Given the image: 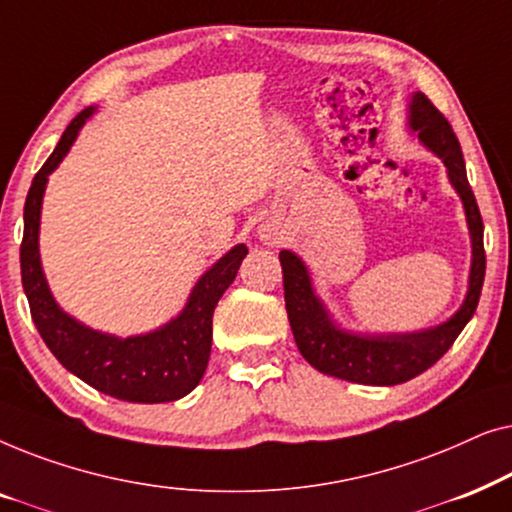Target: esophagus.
<instances>
[{
  "instance_id": "34e87169",
  "label": "esophagus",
  "mask_w": 512,
  "mask_h": 512,
  "mask_svg": "<svg viewBox=\"0 0 512 512\" xmlns=\"http://www.w3.org/2000/svg\"><path fill=\"white\" fill-rule=\"evenodd\" d=\"M258 240H261L263 244H268V247H275L277 244V230L275 228H270V226H261L258 228Z\"/></svg>"
}]
</instances>
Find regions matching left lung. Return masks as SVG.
Segmentation results:
<instances>
[{"instance_id": "left-lung-1", "label": "left lung", "mask_w": 512, "mask_h": 512, "mask_svg": "<svg viewBox=\"0 0 512 512\" xmlns=\"http://www.w3.org/2000/svg\"><path fill=\"white\" fill-rule=\"evenodd\" d=\"M408 130L417 135L433 156L443 160L447 179L464 205L468 235H471V270L468 289L459 310L443 324L408 333H363L340 326L331 317L317 293H314L310 270L303 258L293 251H279L284 272V300L296 345L305 361L319 373L338 380L391 387L408 382L426 368H431L478 307L482 282H485V247H482V216L475 195L468 186L464 156L459 139L447 118L429 102L424 93H412L408 100Z\"/></svg>"}]
</instances>
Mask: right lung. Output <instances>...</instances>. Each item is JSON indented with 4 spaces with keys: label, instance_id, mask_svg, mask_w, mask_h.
Returning <instances> with one entry per match:
<instances>
[{
    "label": "right lung",
    "instance_id": "right-lung-1",
    "mask_svg": "<svg viewBox=\"0 0 512 512\" xmlns=\"http://www.w3.org/2000/svg\"><path fill=\"white\" fill-rule=\"evenodd\" d=\"M97 107L83 109L67 130L44 167L34 174L25 200V230L20 244V275L30 303L32 321L46 347L69 373L102 394L128 403H170L179 401L198 387L212 352V317L223 291L233 284L244 244H235L212 268L205 270L188 293L186 305L177 317L149 333L121 335L97 331L62 310L55 300L41 268L39 228L41 205L48 177L58 170L79 132Z\"/></svg>",
    "mask_w": 512,
    "mask_h": 512
}]
</instances>
